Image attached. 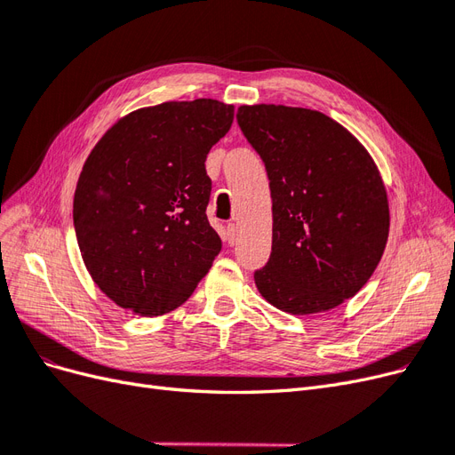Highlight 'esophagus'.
Returning a JSON list of instances; mask_svg holds the SVG:
<instances>
[{"instance_id": "obj_1", "label": "esophagus", "mask_w": 455, "mask_h": 455, "mask_svg": "<svg viewBox=\"0 0 455 455\" xmlns=\"http://www.w3.org/2000/svg\"><path fill=\"white\" fill-rule=\"evenodd\" d=\"M226 231H228V241H229V244L235 243V241H237V226L233 224V222H229L228 228H226Z\"/></svg>"}]
</instances>
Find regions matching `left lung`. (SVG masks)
I'll list each match as a JSON object with an SVG mask.
<instances>
[{
	"label": "left lung",
	"mask_w": 455,
	"mask_h": 455,
	"mask_svg": "<svg viewBox=\"0 0 455 455\" xmlns=\"http://www.w3.org/2000/svg\"><path fill=\"white\" fill-rule=\"evenodd\" d=\"M237 123L266 164L273 201L271 254L254 271L259 294L292 315L353 298L389 235L376 163L347 129L315 109L241 106Z\"/></svg>",
	"instance_id": "obj_1"
}]
</instances>
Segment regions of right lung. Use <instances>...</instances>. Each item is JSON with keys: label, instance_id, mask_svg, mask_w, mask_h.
Listing matches in <instances>:
<instances>
[{"label": "right lung", "instance_id": "1", "mask_svg": "<svg viewBox=\"0 0 455 455\" xmlns=\"http://www.w3.org/2000/svg\"><path fill=\"white\" fill-rule=\"evenodd\" d=\"M231 123L224 102H163L119 119L91 151L74 228L92 281L119 307L169 313L209 273L222 241L206 218L204 161Z\"/></svg>", "mask_w": 455, "mask_h": 455}]
</instances>
